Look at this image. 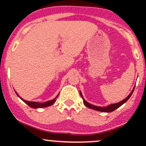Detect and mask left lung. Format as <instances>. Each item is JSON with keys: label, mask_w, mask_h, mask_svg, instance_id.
Wrapping results in <instances>:
<instances>
[{"label": "left lung", "mask_w": 146, "mask_h": 146, "mask_svg": "<svg viewBox=\"0 0 146 146\" xmlns=\"http://www.w3.org/2000/svg\"><path fill=\"white\" fill-rule=\"evenodd\" d=\"M134 90V89H132V91H131L130 94H129V96L127 98H125L124 99V100H123L122 101L119 102H117V103H114V104H111V105H108V106L107 107H98V106H96V105H91V104L89 103L88 102H86L85 100L84 99V98L82 96V93L80 92V96L83 99V102H84V105H86V107H89V108L90 109H92V110H96V111H102V112H111L113 111H114L115 110H116V109L118 108L119 107H121V105H123V104L125 103V102H126L128 100V99L130 98L131 96H132L133 91Z\"/></svg>", "instance_id": "8db88e82"}]
</instances>
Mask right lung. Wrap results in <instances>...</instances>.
Segmentation results:
<instances>
[{
    "mask_svg": "<svg viewBox=\"0 0 146 146\" xmlns=\"http://www.w3.org/2000/svg\"><path fill=\"white\" fill-rule=\"evenodd\" d=\"M16 92V91H15ZM16 94H17V95L24 102H25V103L27 104V105H28L30 107H32V108H42V107H48V106H50V105H52V104L55 103V102L56 101V98H57V96H58V95L56 96L55 98L52 99V100H49V101H47V102H30V101H27V100H25L24 99L22 98H21L20 96H19V94H17V92H16Z\"/></svg>",
    "mask_w": 146,
    "mask_h": 146,
    "instance_id": "right-lung-1",
    "label": "right lung"
}]
</instances>
